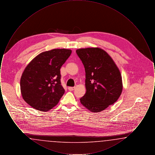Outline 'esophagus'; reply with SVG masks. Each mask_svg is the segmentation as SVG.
<instances>
[{
    "label": "esophagus",
    "instance_id": "obj_1",
    "mask_svg": "<svg viewBox=\"0 0 155 155\" xmlns=\"http://www.w3.org/2000/svg\"><path fill=\"white\" fill-rule=\"evenodd\" d=\"M74 89H75V87H68V89L69 90V91H73V90H74Z\"/></svg>",
    "mask_w": 155,
    "mask_h": 155
}]
</instances>
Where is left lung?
I'll return each instance as SVG.
<instances>
[{
    "instance_id": "obj_1",
    "label": "left lung",
    "mask_w": 155,
    "mask_h": 155,
    "mask_svg": "<svg viewBox=\"0 0 155 155\" xmlns=\"http://www.w3.org/2000/svg\"><path fill=\"white\" fill-rule=\"evenodd\" d=\"M76 53L85 70L86 93L81 103L91 112H101L115 103L123 90L120 70L108 53L99 48L79 49Z\"/></svg>"
}]
</instances>
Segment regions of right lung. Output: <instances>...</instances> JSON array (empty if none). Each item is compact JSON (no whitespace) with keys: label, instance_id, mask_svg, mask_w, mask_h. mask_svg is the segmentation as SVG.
I'll return each mask as SVG.
<instances>
[{"label":"right lung","instance_id":"1","mask_svg":"<svg viewBox=\"0 0 155 155\" xmlns=\"http://www.w3.org/2000/svg\"><path fill=\"white\" fill-rule=\"evenodd\" d=\"M71 52L54 49L42 52L25 67L20 89L23 99L32 107L47 111L59 103L65 92L61 85L60 70Z\"/></svg>","mask_w":155,"mask_h":155}]
</instances>
